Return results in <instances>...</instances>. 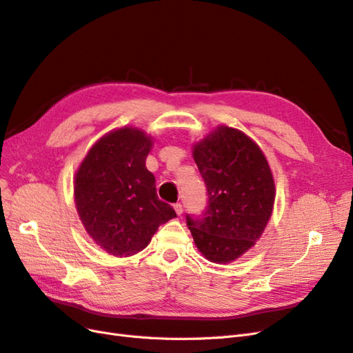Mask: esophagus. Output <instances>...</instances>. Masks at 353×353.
I'll list each match as a JSON object with an SVG mask.
<instances>
[{
    "instance_id": "obj_1",
    "label": "esophagus",
    "mask_w": 353,
    "mask_h": 353,
    "mask_svg": "<svg viewBox=\"0 0 353 353\" xmlns=\"http://www.w3.org/2000/svg\"><path fill=\"white\" fill-rule=\"evenodd\" d=\"M174 209H175L178 216L183 215V205H181V203H176V205H174Z\"/></svg>"
}]
</instances>
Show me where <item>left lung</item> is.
Wrapping results in <instances>:
<instances>
[{"label": "left lung", "mask_w": 353, "mask_h": 353, "mask_svg": "<svg viewBox=\"0 0 353 353\" xmlns=\"http://www.w3.org/2000/svg\"><path fill=\"white\" fill-rule=\"evenodd\" d=\"M209 205L203 218L187 215L199 252L213 263L239 259L262 236L275 200V183L261 147L244 132L219 125L193 145Z\"/></svg>", "instance_id": "left-lung-1"}]
</instances>
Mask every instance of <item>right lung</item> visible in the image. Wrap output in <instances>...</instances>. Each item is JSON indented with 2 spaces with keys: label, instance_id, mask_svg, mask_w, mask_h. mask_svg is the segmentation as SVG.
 <instances>
[{
  "label": "right lung",
  "instance_id": "add662e5",
  "mask_svg": "<svg viewBox=\"0 0 353 353\" xmlns=\"http://www.w3.org/2000/svg\"><path fill=\"white\" fill-rule=\"evenodd\" d=\"M153 138L134 126L103 135L74 175V205L85 231L116 258L147 248L159 225L176 216L159 200L154 175L145 168Z\"/></svg>",
  "mask_w": 353,
  "mask_h": 353
}]
</instances>
